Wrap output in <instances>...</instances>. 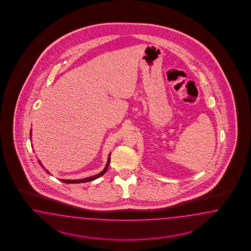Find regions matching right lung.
<instances>
[{
  "label": "right lung",
  "instance_id": "right-lung-1",
  "mask_svg": "<svg viewBox=\"0 0 251 251\" xmlns=\"http://www.w3.org/2000/svg\"><path fill=\"white\" fill-rule=\"evenodd\" d=\"M109 162H110V153H109V157H108V160H107V163H106V166L105 168H104V170L102 171V172H100L99 174L96 176H90V177H86V178H83V179H76V180H67V179H61V181L64 183H83V182H87V181H92V180H95L96 178H99V176H101L104 175L105 173H106V169H107V167H108V165H109ZM38 163L41 165V163H40V161L38 160ZM41 167H43V166H41ZM46 172H48L47 170H46ZM49 173V172H48Z\"/></svg>",
  "mask_w": 251,
  "mask_h": 251
}]
</instances>
